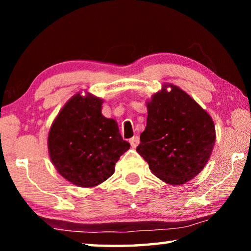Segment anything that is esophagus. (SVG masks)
Listing matches in <instances>:
<instances>
[{
    "instance_id": "esophagus-1",
    "label": "esophagus",
    "mask_w": 251,
    "mask_h": 251,
    "mask_svg": "<svg viewBox=\"0 0 251 251\" xmlns=\"http://www.w3.org/2000/svg\"><path fill=\"white\" fill-rule=\"evenodd\" d=\"M129 143H130L131 147L136 148V147L138 146V144H139V137H138V136H134V137H131L129 139Z\"/></svg>"
}]
</instances>
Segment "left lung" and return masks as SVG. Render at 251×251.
I'll return each instance as SVG.
<instances>
[{"label":"left lung","mask_w":251,"mask_h":251,"mask_svg":"<svg viewBox=\"0 0 251 251\" xmlns=\"http://www.w3.org/2000/svg\"><path fill=\"white\" fill-rule=\"evenodd\" d=\"M146 106V128L136 151L151 173L166 184L178 186L192 180L206 166L214 150L212 118L192 96L168 83Z\"/></svg>","instance_id":"8db88e82"}]
</instances>
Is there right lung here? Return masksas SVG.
<instances>
[{"instance_id": "1", "label": "right lung", "mask_w": 251, "mask_h": 251, "mask_svg": "<svg viewBox=\"0 0 251 251\" xmlns=\"http://www.w3.org/2000/svg\"><path fill=\"white\" fill-rule=\"evenodd\" d=\"M103 101L79 92L66 101L50 125V161L59 175L75 186H99L113 175L117 160L129 150L116 121L101 114Z\"/></svg>"}]
</instances>
